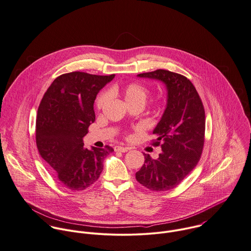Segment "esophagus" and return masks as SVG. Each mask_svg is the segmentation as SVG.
Returning a JSON list of instances; mask_svg holds the SVG:
<instances>
[{"label":"esophagus","instance_id":"esophagus-1","mask_svg":"<svg viewBox=\"0 0 251 251\" xmlns=\"http://www.w3.org/2000/svg\"><path fill=\"white\" fill-rule=\"evenodd\" d=\"M130 149L129 148H126V147H120V146H117L115 147V151H120V152H126L128 151Z\"/></svg>","mask_w":251,"mask_h":251}]
</instances>
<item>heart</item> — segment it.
<instances>
[{"mask_svg":"<svg viewBox=\"0 0 251 251\" xmlns=\"http://www.w3.org/2000/svg\"><path fill=\"white\" fill-rule=\"evenodd\" d=\"M113 92L120 93L130 106H133L136 104L144 105L150 94V90L145 85L139 82L128 83L119 89H115ZM106 100H107V95L105 93H101L96 100L97 108L101 109L104 106ZM157 105L161 106L162 101H159Z\"/></svg>","mask_w":251,"mask_h":251,"instance_id":"heart-1","label":"heart"}]
</instances>
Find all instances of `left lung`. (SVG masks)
<instances>
[{
  "mask_svg": "<svg viewBox=\"0 0 251 251\" xmlns=\"http://www.w3.org/2000/svg\"><path fill=\"white\" fill-rule=\"evenodd\" d=\"M139 77L162 81L168 91L167 106L153 130L156 139L151 145L160 146L157 159L145 155V163L136 173L137 181L152 192L176 188L199 163L204 145L205 111L193 83L184 75L157 69L141 73Z\"/></svg>",
  "mask_w": 251,
  "mask_h": 251,
  "instance_id": "8db88e82",
  "label": "left lung"
}]
</instances>
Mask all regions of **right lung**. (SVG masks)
Segmentation results:
<instances>
[{
  "instance_id": "add662e5",
  "label": "right lung",
  "mask_w": 251,
  "mask_h": 251,
  "mask_svg": "<svg viewBox=\"0 0 251 251\" xmlns=\"http://www.w3.org/2000/svg\"><path fill=\"white\" fill-rule=\"evenodd\" d=\"M114 78L74 71L56 77L46 91L37 113L36 145L55 178L71 191L98 181L103 159L114 150L83 148V137L96 119L97 94Z\"/></svg>"
}]
</instances>
